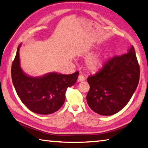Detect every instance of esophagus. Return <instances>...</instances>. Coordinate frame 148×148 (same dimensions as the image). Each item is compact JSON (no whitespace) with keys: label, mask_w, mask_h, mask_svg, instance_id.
Instances as JSON below:
<instances>
[{"label":"esophagus","mask_w":148,"mask_h":148,"mask_svg":"<svg viewBox=\"0 0 148 148\" xmlns=\"http://www.w3.org/2000/svg\"><path fill=\"white\" fill-rule=\"evenodd\" d=\"M85 80V77L84 76H82V75H79L78 76V78H77V81L79 82H83Z\"/></svg>","instance_id":"1"}]
</instances>
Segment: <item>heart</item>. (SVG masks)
I'll return each instance as SVG.
<instances>
[{"instance_id": "1", "label": "heart", "mask_w": 148, "mask_h": 148, "mask_svg": "<svg viewBox=\"0 0 148 148\" xmlns=\"http://www.w3.org/2000/svg\"><path fill=\"white\" fill-rule=\"evenodd\" d=\"M105 57L103 54L97 53L89 57L86 61V66L89 71H97L102 68Z\"/></svg>"}]
</instances>
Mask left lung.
Returning a JSON list of instances; mask_svg holds the SVG:
<instances>
[{
    "mask_svg": "<svg viewBox=\"0 0 148 148\" xmlns=\"http://www.w3.org/2000/svg\"><path fill=\"white\" fill-rule=\"evenodd\" d=\"M140 67L133 46L126 54L115 56L99 72L87 77V102L92 111L111 116L126 106L137 88Z\"/></svg>",
    "mask_w": 148,
    "mask_h": 148,
    "instance_id": "8db88e82",
    "label": "left lung"
}]
</instances>
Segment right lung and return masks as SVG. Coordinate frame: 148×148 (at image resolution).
I'll return each mask as SVG.
<instances>
[{"mask_svg": "<svg viewBox=\"0 0 148 148\" xmlns=\"http://www.w3.org/2000/svg\"><path fill=\"white\" fill-rule=\"evenodd\" d=\"M12 65V79L21 102L34 113L47 115L61 108L65 101L67 87L76 82L79 72L62 74L51 72L42 76H31L25 73L21 67L19 49Z\"/></svg>", "mask_w": 148, "mask_h": 148, "instance_id": "obj_1", "label": "right lung"}]
</instances>
